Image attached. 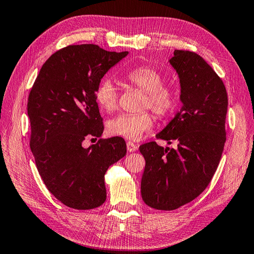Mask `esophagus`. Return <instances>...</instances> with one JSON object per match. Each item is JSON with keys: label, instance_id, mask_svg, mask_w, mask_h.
Here are the masks:
<instances>
[{"label": "esophagus", "instance_id": "obj_1", "mask_svg": "<svg viewBox=\"0 0 254 254\" xmlns=\"http://www.w3.org/2000/svg\"><path fill=\"white\" fill-rule=\"evenodd\" d=\"M127 151H129V152L136 151L137 148H138V145L137 144H134L133 141H127Z\"/></svg>", "mask_w": 254, "mask_h": 254}]
</instances>
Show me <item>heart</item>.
<instances>
[{
    "mask_svg": "<svg viewBox=\"0 0 254 254\" xmlns=\"http://www.w3.org/2000/svg\"><path fill=\"white\" fill-rule=\"evenodd\" d=\"M129 85L137 87L144 92L140 107L150 108L160 118L169 116L176 107V94L172 87L163 85V75L151 67H138L126 75ZM117 87L109 79H104L95 90V100L98 107L111 113L118 106ZM154 118L149 111L138 114L119 115L107 122V132L114 136H121L127 139H138L152 127Z\"/></svg>",
    "mask_w": 254,
    "mask_h": 254,
    "instance_id": "heart-1",
    "label": "heart"
}]
</instances>
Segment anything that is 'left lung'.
Returning <instances> with one entry per match:
<instances>
[{
  "instance_id": "obj_1",
  "label": "left lung",
  "mask_w": 254,
  "mask_h": 254,
  "mask_svg": "<svg viewBox=\"0 0 254 254\" xmlns=\"http://www.w3.org/2000/svg\"><path fill=\"white\" fill-rule=\"evenodd\" d=\"M170 64L180 76L183 107L157 138L175 140L178 147L163 148L156 141L139 146L146 161L141 198L166 211L192 201L213 178L226 141L228 105L222 79L201 56L175 50Z\"/></svg>"
}]
</instances>
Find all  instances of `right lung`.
I'll use <instances>...</instances> for the list:
<instances>
[{"mask_svg": "<svg viewBox=\"0 0 254 254\" xmlns=\"http://www.w3.org/2000/svg\"><path fill=\"white\" fill-rule=\"evenodd\" d=\"M128 54L98 45H69L41 68L28 97L30 148L47 190L69 208L91 210L107 194L105 173L127 154L122 137H100L103 119L95 90L108 70Z\"/></svg>", "mask_w": 254, "mask_h": 254, "instance_id": "obj_1", "label": "right lung"}]
</instances>
